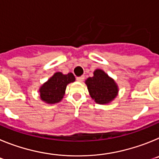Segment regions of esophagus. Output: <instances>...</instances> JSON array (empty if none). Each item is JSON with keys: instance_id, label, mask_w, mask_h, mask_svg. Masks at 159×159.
Listing matches in <instances>:
<instances>
[{"instance_id": "obj_1", "label": "esophagus", "mask_w": 159, "mask_h": 159, "mask_svg": "<svg viewBox=\"0 0 159 159\" xmlns=\"http://www.w3.org/2000/svg\"><path fill=\"white\" fill-rule=\"evenodd\" d=\"M76 80H77V81H79V82H83L84 80V75H81V76L76 77Z\"/></svg>"}]
</instances>
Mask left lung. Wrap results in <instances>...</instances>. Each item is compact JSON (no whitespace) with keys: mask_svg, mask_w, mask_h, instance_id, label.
Listing matches in <instances>:
<instances>
[{"mask_svg":"<svg viewBox=\"0 0 159 159\" xmlns=\"http://www.w3.org/2000/svg\"><path fill=\"white\" fill-rule=\"evenodd\" d=\"M88 92L92 99L99 104H107L118 95L119 88L113 79L101 69H96L94 75L86 80Z\"/></svg>","mask_w":159,"mask_h":159,"instance_id":"left-lung-1","label":"left lung"}]
</instances>
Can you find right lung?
<instances>
[{"mask_svg":"<svg viewBox=\"0 0 159 159\" xmlns=\"http://www.w3.org/2000/svg\"><path fill=\"white\" fill-rule=\"evenodd\" d=\"M75 80V76L71 72L67 75H64L62 72H56L39 89L40 99L49 104L60 102L65 94L67 84Z\"/></svg>","mask_w":159,"mask_h":159,"instance_id":"1","label":"right lung"}]
</instances>
